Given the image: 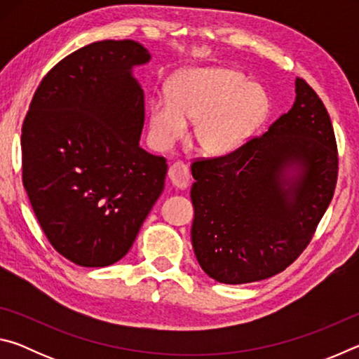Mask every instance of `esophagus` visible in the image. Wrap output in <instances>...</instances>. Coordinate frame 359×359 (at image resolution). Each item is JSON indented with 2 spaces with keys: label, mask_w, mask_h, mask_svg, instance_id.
I'll use <instances>...</instances> for the list:
<instances>
[{
  "label": "esophagus",
  "mask_w": 359,
  "mask_h": 359,
  "mask_svg": "<svg viewBox=\"0 0 359 359\" xmlns=\"http://www.w3.org/2000/svg\"><path fill=\"white\" fill-rule=\"evenodd\" d=\"M169 179H171L172 185L177 188H187L191 184V174L190 169L185 165L184 161H174L171 168H169Z\"/></svg>",
  "instance_id": "esophagus-1"
}]
</instances>
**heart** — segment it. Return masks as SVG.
Here are the masks:
<instances>
[{
    "instance_id": "1",
    "label": "heart",
    "mask_w": 359,
    "mask_h": 359,
    "mask_svg": "<svg viewBox=\"0 0 359 359\" xmlns=\"http://www.w3.org/2000/svg\"><path fill=\"white\" fill-rule=\"evenodd\" d=\"M271 101L258 83L247 82L238 71L193 68L175 76L169 95L149 102L150 133L163 149L185 135L196 120L194 136L201 149L222 155L238 149L269 114Z\"/></svg>"
}]
</instances>
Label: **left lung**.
Wrapping results in <instances>:
<instances>
[{"label": "left lung", "mask_w": 359, "mask_h": 359, "mask_svg": "<svg viewBox=\"0 0 359 359\" xmlns=\"http://www.w3.org/2000/svg\"><path fill=\"white\" fill-rule=\"evenodd\" d=\"M296 101L264 135L212 158H194L191 244L210 278H269L311 244L337 184L339 155L323 101L296 77ZM290 167L296 178L286 179Z\"/></svg>", "instance_id": "1"}]
</instances>
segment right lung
<instances>
[{
  "instance_id": "right-lung-1",
  "label": "right lung",
  "mask_w": 359,
  "mask_h": 359,
  "mask_svg": "<svg viewBox=\"0 0 359 359\" xmlns=\"http://www.w3.org/2000/svg\"><path fill=\"white\" fill-rule=\"evenodd\" d=\"M135 41H100L65 57L36 88L22 125V182L46 238L66 259L125 257L165 188L166 158L139 147L144 92Z\"/></svg>"
}]
</instances>
